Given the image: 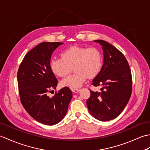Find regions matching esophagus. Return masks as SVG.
<instances>
[{
	"label": "esophagus",
	"mask_w": 150,
	"mask_h": 150,
	"mask_svg": "<svg viewBox=\"0 0 150 150\" xmlns=\"http://www.w3.org/2000/svg\"><path fill=\"white\" fill-rule=\"evenodd\" d=\"M71 91L73 92H74V93H78L79 91V89H78V88H72Z\"/></svg>",
	"instance_id": "1"
}]
</instances>
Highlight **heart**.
<instances>
[{"label": "heart", "instance_id": "obj_1", "mask_svg": "<svg viewBox=\"0 0 150 150\" xmlns=\"http://www.w3.org/2000/svg\"><path fill=\"white\" fill-rule=\"evenodd\" d=\"M50 67L52 72L60 77L68 75L74 68L75 74L62 80L61 85L76 88L87 77L93 79L98 75L102 67V57L95 47H70L62 52L61 57L52 58Z\"/></svg>", "mask_w": 150, "mask_h": 150}]
</instances>
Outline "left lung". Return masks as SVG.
Masks as SVG:
<instances>
[{"mask_svg":"<svg viewBox=\"0 0 150 150\" xmlns=\"http://www.w3.org/2000/svg\"><path fill=\"white\" fill-rule=\"evenodd\" d=\"M103 50V64L92 85L102 86L101 92L90 89L86 102L90 114L102 121L112 120L123 110L132 90V78L128 62L124 55L112 45L103 40H96Z\"/></svg>","mask_w":150,"mask_h":150,"instance_id":"1","label":"left lung"}]
</instances>
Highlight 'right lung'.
<instances>
[{"mask_svg": "<svg viewBox=\"0 0 150 150\" xmlns=\"http://www.w3.org/2000/svg\"><path fill=\"white\" fill-rule=\"evenodd\" d=\"M63 43L43 42L23 57L17 73L20 102L30 116L38 122L54 125L63 119L72 98L64 87L50 98L48 93L57 86V79L50 67L51 55Z\"/></svg>", "mask_w": 150, "mask_h": 150, "instance_id": "obj_1", "label": "right lung"}]
</instances>
